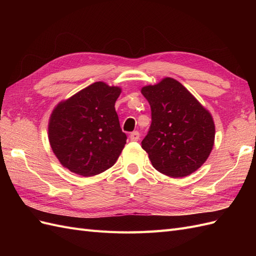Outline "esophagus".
I'll return each mask as SVG.
<instances>
[{
    "label": "esophagus",
    "instance_id": "obj_1",
    "mask_svg": "<svg viewBox=\"0 0 256 256\" xmlns=\"http://www.w3.org/2000/svg\"><path fill=\"white\" fill-rule=\"evenodd\" d=\"M129 138H130L131 141H134V142L138 141V140H140V134H138V131H134L132 134H130Z\"/></svg>",
    "mask_w": 256,
    "mask_h": 256
}]
</instances>
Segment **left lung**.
<instances>
[{"label": "left lung", "mask_w": 256, "mask_h": 256, "mask_svg": "<svg viewBox=\"0 0 256 256\" xmlns=\"http://www.w3.org/2000/svg\"><path fill=\"white\" fill-rule=\"evenodd\" d=\"M152 109V125L142 141L152 166L173 178L204 164L214 143L212 114L182 83L164 78L141 90Z\"/></svg>", "instance_id": "obj_1"}]
</instances>
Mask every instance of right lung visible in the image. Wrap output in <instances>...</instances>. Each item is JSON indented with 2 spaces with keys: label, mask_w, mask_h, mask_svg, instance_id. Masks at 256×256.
<instances>
[{
  "label": "right lung",
  "mask_w": 256,
  "mask_h": 256,
  "mask_svg": "<svg viewBox=\"0 0 256 256\" xmlns=\"http://www.w3.org/2000/svg\"><path fill=\"white\" fill-rule=\"evenodd\" d=\"M122 88L95 82L60 102L51 113L48 136L60 164L84 177L110 168L125 147L115 102Z\"/></svg>",
  "instance_id": "obj_1"
}]
</instances>
